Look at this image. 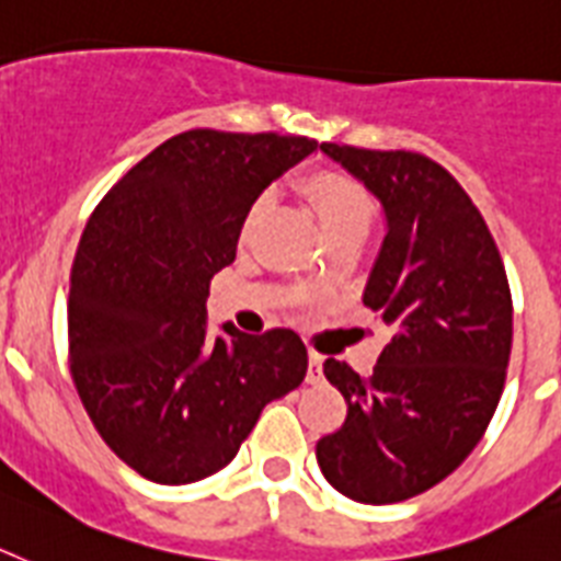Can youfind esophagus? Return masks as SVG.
<instances>
[{"instance_id": "34e87169", "label": "esophagus", "mask_w": 561, "mask_h": 561, "mask_svg": "<svg viewBox=\"0 0 561 561\" xmlns=\"http://www.w3.org/2000/svg\"><path fill=\"white\" fill-rule=\"evenodd\" d=\"M321 378V355L310 353V367H308V381L316 383Z\"/></svg>"}]
</instances>
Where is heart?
I'll use <instances>...</instances> for the list:
<instances>
[{"label":"heart","mask_w":561,"mask_h":561,"mask_svg":"<svg viewBox=\"0 0 561 561\" xmlns=\"http://www.w3.org/2000/svg\"><path fill=\"white\" fill-rule=\"evenodd\" d=\"M296 186H299L305 203L313 208L316 220H319L328 242L335 240V237H344V233L367 237L375 217H378V203H375L373 192L364 186L362 180L347 172H339V169H310V172L296 180ZM260 220L262 206L251 203L240 220L242 245L251 240Z\"/></svg>","instance_id":"heart-1"}]
</instances>
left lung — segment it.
I'll use <instances>...</instances> for the list:
<instances>
[{
    "label": "left lung",
    "mask_w": 561,
    "mask_h": 561,
    "mask_svg": "<svg viewBox=\"0 0 561 561\" xmlns=\"http://www.w3.org/2000/svg\"><path fill=\"white\" fill-rule=\"evenodd\" d=\"M321 149L387 214L364 305L389 341L369 375L324 362L347 417L316 443V460L355 503H403L446 480L494 417L514 335L508 276L483 214L440 163L403 149Z\"/></svg>",
    "instance_id": "left-lung-1"
}]
</instances>
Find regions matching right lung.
Instances as JSON below:
<instances>
[{
  "label": "right lung",
  "mask_w": 561,
  "mask_h": 561,
  "mask_svg": "<svg viewBox=\"0 0 561 561\" xmlns=\"http://www.w3.org/2000/svg\"><path fill=\"white\" fill-rule=\"evenodd\" d=\"M313 138L188 129L104 194L70 274V373L92 426L129 469L163 485L226 469L265 403L308 373L294 330L208 328L214 274L240 220Z\"/></svg>",
  "instance_id": "right-lung-1"
}]
</instances>
